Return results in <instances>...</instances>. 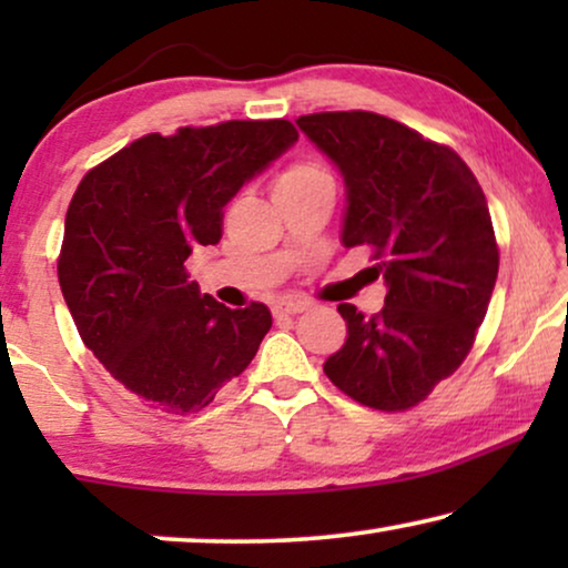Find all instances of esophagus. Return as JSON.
I'll return each instance as SVG.
<instances>
[{"mask_svg":"<svg viewBox=\"0 0 568 568\" xmlns=\"http://www.w3.org/2000/svg\"><path fill=\"white\" fill-rule=\"evenodd\" d=\"M310 305L307 302H278V305L274 307L276 315H297V313H305Z\"/></svg>","mask_w":568,"mask_h":568,"instance_id":"esophagus-1","label":"esophagus"}]
</instances>
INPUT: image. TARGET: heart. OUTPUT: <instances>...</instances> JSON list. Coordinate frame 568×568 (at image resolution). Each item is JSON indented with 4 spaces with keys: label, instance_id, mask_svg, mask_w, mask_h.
Returning a JSON list of instances; mask_svg holds the SVG:
<instances>
[{
    "label": "heart",
    "instance_id": "b5f03b06",
    "mask_svg": "<svg viewBox=\"0 0 568 568\" xmlns=\"http://www.w3.org/2000/svg\"><path fill=\"white\" fill-rule=\"evenodd\" d=\"M315 178H325L321 168L310 165V162H297V165L286 168L284 173L276 178L274 189H282V185H294V183H307V181H315Z\"/></svg>",
    "mask_w": 568,
    "mask_h": 568
}]
</instances>
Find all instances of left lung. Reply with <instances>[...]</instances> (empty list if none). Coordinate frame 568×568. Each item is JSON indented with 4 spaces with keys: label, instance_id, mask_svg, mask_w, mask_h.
<instances>
[{
    "label": "left lung",
    "instance_id": "obj_1",
    "mask_svg": "<svg viewBox=\"0 0 568 568\" xmlns=\"http://www.w3.org/2000/svg\"><path fill=\"white\" fill-rule=\"evenodd\" d=\"M346 185L341 243L372 247L385 307L338 305L346 344L323 372L362 406L406 410L460 367L499 274L484 191L445 144L367 111L300 115Z\"/></svg>",
    "mask_w": 568,
    "mask_h": 568
}]
</instances>
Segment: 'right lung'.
I'll return each mask as SVG.
<instances>
[{"label":"right lung","mask_w":568,"mask_h":568,"mask_svg":"<svg viewBox=\"0 0 568 568\" xmlns=\"http://www.w3.org/2000/svg\"><path fill=\"white\" fill-rule=\"evenodd\" d=\"M290 121L146 134L92 168L67 209L59 284L84 346L152 408H206L271 328L261 302L230 310L185 274L222 237L224 206L297 142Z\"/></svg>","instance_id":"1"}]
</instances>
